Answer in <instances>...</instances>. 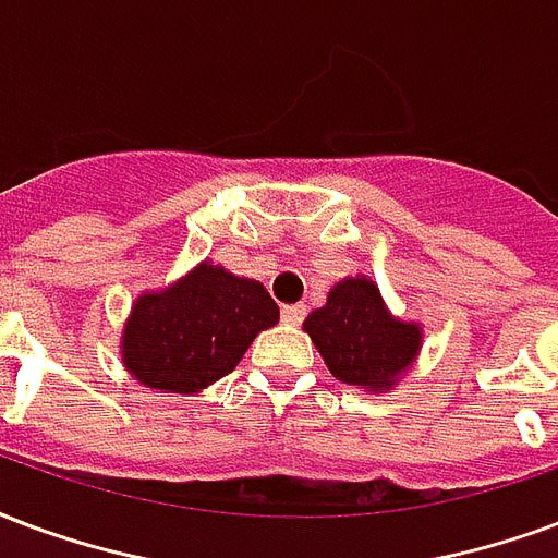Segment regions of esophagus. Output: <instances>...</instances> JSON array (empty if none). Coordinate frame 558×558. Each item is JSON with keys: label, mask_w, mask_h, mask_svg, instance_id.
I'll list each match as a JSON object with an SVG mask.
<instances>
[{"label": "esophagus", "mask_w": 558, "mask_h": 558, "mask_svg": "<svg viewBox=\"0 0 558 558\" xmlns=\"http://www.w3.org/2000/svg\"><path fill=\"white\" fill-rule=\"evenodd\" d=\"M280 316H283L287 325H299V322L307 316V304H287V307L280 311Z\"/></svg>", "instance_id": "1"}]
</instances>
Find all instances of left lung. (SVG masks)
Returning a JSON list of instances; mask_svg holds the SVG:
<instances>
[{
    "instance_id": "left-lung-1",
    "label": "left lung",
    "mask_w": 558,
    "mask_h": 558,
    "mask_svg": "<svg viewBox=\"0 0 558 558\" xmlns=\"http://www.w3.org/2000/svg\"><path fill=\"white\" fill-rule=\"evenodd\" d=\"M333 378L369 390H387L414 363L420 328L393 319L373 280L345 278L328 295V304L304 322Z\"/></svg>"
}]
</instances>
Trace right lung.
I'll return each mask as SVG.
<instances>
[{
    "label": "right lung",
    "mask_w": 558,
    "mask_h": 558,
    "mask_svg": "<svg viewBox=\"0 0 558 558\" xmlns=\"http://www.w3.org/2000/svg\"><path fill=\"white\" fill-rule=\"evenodd\" d=\"M278 316L263 283L201 263L174 287L135 301L123 363L153 390L197 393L233 373L254 337Z\"/></svg>",
    "instance_id": "1"
}]
</instances>
